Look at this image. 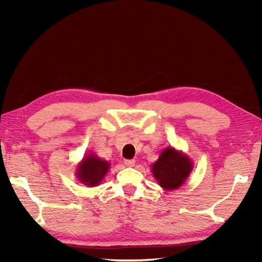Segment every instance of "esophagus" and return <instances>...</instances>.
Returning <instances> with one entry per match:
<instances>
[{"label":"esophagus","instance_id":"1","mask_svg":"<svg viewBox=\"0 0 262 262\" xmlns=\"http://www.w3.org/2000/svg\"><path fill=\"white\" fill-rule=\"evenodd\" d=\"M123 163H125L126 166H129V167H133V166L135 165L134 159H125V161H123Z\"/></svg>","mask_w":262,"mask_h":262}]
</instances>
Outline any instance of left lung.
Returning a JSON list of instances; mask_svg holds the SVG:
<instances>
[{
  "label": "left lung",
  "instance_id": "obj_1",
  "mask_svg": "<svg viewBox=\"0 0 262 262\" xmlns=\"http://www.w3.org/2000/svg\"><path fill=\"white\" fill-rule=\"evenodd\" d=\"M193 166L192 159L185 152L168 147L162 150L158 159L151 165V171L163 189L174 190L185 184Z\"/></svg>",
  "mask_w": 262,
  "mask_h": 262
}]
</instances>
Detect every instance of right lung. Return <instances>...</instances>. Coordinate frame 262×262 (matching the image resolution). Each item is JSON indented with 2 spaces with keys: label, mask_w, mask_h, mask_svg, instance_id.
<instances>
[{
  "label": "right lung",
  "mask_w": 262,
  "mask_h": 262,
  "mask_svg": "<svg viewBox=\"0 0 262 262\" xmlns=\"http://www.w3.org/2000/svg\"><path fill=\"white\" fill-rule=\"evenodd\" d=\"M110 163L99 158L95 152H89L77 164L75 176L79 183L88 187L100 185L110 170Z\"/></svg>",
  "instance_id": "1"
}]
</instances>
